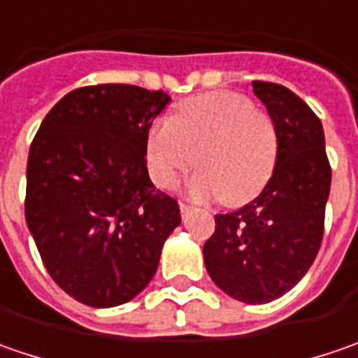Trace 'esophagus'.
I'll use <instances>...</instances> for the list:
<instances>
[{
	"instance_id": "1",
	"label": "esophagus",
	"mask_w": 358,
	"mask_h": 358,
	"mask_svg": "<svg viewBox=\"0 0 358 358\" xmlns=\"http://www.w3.org/2000/svg\"><path fill=\"white\" fill-rule=\"evenodd\" d=\"M190 210H192V206H190V204H186V202H180V212H182V216H186Z\"/></svg>"
}]
</instances>
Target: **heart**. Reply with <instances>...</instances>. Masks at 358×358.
<instances>
[{
    "label": "heart",
    "instance_id": "obj_1",
    "mask_svg": "<svg viewBox=\"0 0 358 358\" xmlns=\"http://www.w3.org/2000/svg\"><path fill=\"white\" fill-rule=\"evenodd\" d=\"M278 158V132L272 117L232 92H212L176 108L172 120L156 122L146 140L152 180L174 188L198 162L188 180L194 198L220 196L238 206L257 198L268 184Z\"/></svg>",
    "mask_w": 358,
    "mask_h": 358
}]
</instances>
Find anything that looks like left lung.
Segmentation results:
<instances>
[{"label": "left lung", "instance_id": "left-lung-1", "mask_svg": "<svg viewBox=\"0 0 358 358\" xmlns=\"http://www.w3.org/2000/svg\"><path fill=\"white\" fill-rule=\"evenodd\" d=\"M278 132V158L264 190L246 206L216 214L204 244L214 285L248 304L271 303L315 262L324 232L331 164L317 114L288 87L252 82Z\"/></svg>", "mask_w": 358, "mask_h": 358}]
</instances>
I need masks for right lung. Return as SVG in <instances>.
I'll return each instance as SVG.
<instances>
[{
  "label": "right lung",
  "instance_id": "right-lung-1",
  "mask_svg": "<svg viewBox=\"0 0 358 358\" xmlns=\"http://www.w3.org/2000/svg\"><path fill=\"white\" fill-rule=\"evenodd\" d=\"M170 96L78 87L43 117L27 158L25 222L55 285L94 308L132 301L156 274L178 202L152 184L146 140Z\"/></svg>",
  "mask_w": 358,
  "mask_h": 358
}]
</instances>
